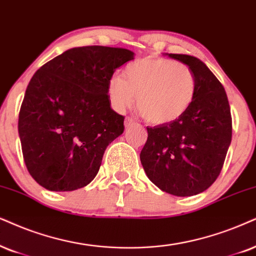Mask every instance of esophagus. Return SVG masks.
<instances>
[{
  "label": "esophagus",
  "instance_id": "1",
  "mask_svg": "<svg viewBox=\"0 0 256 256\" xmlns=\"http://www.w3.org/2000/svg\"><path fill=\"white\" fill-rule=\"evenodd\" d=\"M134 119L130 118V117H126V118H125V120H124V125H125V128H130V126L134 125Z\"/></svg>",
  "mask_w": 256,
  "mask_h": 256
}]
</instances>
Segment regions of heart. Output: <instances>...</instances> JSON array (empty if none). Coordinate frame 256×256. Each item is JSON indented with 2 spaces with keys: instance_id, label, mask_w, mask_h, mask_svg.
Listing matches in <instances>:
<instances>
[{
  "instance_id": "obj_1",
  "label": "heart",
  "mask_w": 256,
  "mask_h": 256,
  "mask_svg": "<svg viewBox=\"0 0 256 256\" xmlns=\"http://www.w3.org/2000/svg\"><path fill=\"white\" fill-rule=\"evenodd\" d=\"M108 80V94L117 112L134 102L140 116L154 125L171 122L186 113L196 96V79L186 64L166 58H143Z\"/></svg>"
}]
</instances>
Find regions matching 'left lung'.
Instances as JSON below:
<instances>
[{
  "mask_svg": "<svg viewBox=\"0 0 256 256\" xmlns=\"http://www.w3.org/2000/svg\"><path fill=\"white\" fill-rule=\"evenodd\" d=\"M166 56L192 70L196 96L182 117L148 126L140 162L162 192L194 196L208 189L221 172L232 142L230 108L224 87L204 62L186 54Z\"/></svg>",
  "mask_w": 256,
  "mask_h": 256,
  "instance_id": "1",
  "label": "left lung"
}]
</instances>
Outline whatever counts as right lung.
I'll return each instance as SVG.
<instances>
[{
  "label": "right lung",
  "instance_id": "1",
  "mask_svg": "<svg viewBox=\"0 0 256 256\" xmlns=\"http://www.w3.org/2000/svg\"><path fill=\"white\" fill-rule=\"evenodd\" d=\"M125 48L76 47L48 61L29 82L18 114V136L30 176L50 192L92 182L106 148L124 132L111 108L108 84L134 60Z\"/></svg>",
  "mask_w": 256,
  "mask_h": 256
}]
</instances>
